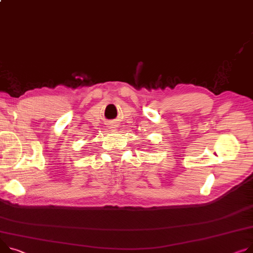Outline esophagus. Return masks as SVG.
Instances as JSON below:
<instances>
[{
    "label": "esophagus",
    "instance_id": "1",
    "mask_svg": "<svg viewBox=\"0 0 253 253\" xmlns=\"http://www.w3.org/2000/svg\"><path fill=\"white\" fill-rule=\"evenodd\" d=\"M116 128H117V126H116V125H114V124L110 125V129H111L112 131H115V130H116Z\"/></svg>",
    "mask_w": 253,
    "mask_h": 253
}]
</instances>
